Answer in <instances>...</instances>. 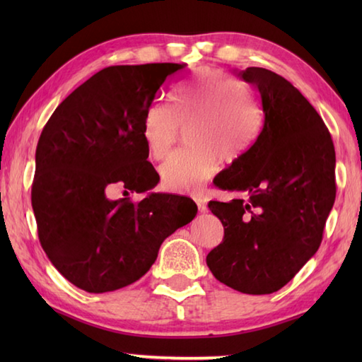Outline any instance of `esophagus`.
Instances as JSON below:
<instances>
[{"label":"esophagus","mask_w":362,"mask_h":362,"mask_svg":"<svg viewBox=\"0 0 362 362\" xmlns=\"http://www.w3.org/2000/svg\"><path fill=\"white\" fill-rule=\"evenodd\" d=\"M193 199H194L197 206H199V211L205 213V211H206V201H205V197H202V196H194Z\"/></svg>","instance_id":"34e87169"}]
</instances>
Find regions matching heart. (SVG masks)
I'll use <instances>...</instances> for the list:
<instances>
[{
	"label": "heart",
	"instance_id": "heart-1",
	"mask_svg": "<svg viewBox=\"0 0 362 362\" xmlns=\"http://www.w3.org/2000/svg\"><path fill=\"white\" fill-rule=\"evenodd\" d=\"M261 110L244 82L221 71H204L182 86L174 104L156 103L144 115L143 136L152 157H165L180 127L191 149L171 153L160 166L161 185L169 191L201 188L218 169V157L235 161L259 134Z\"/></svg>",
	"mask_w": 362,
	"mask_h": 362
}]
</instances>
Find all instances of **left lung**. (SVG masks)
<instances>
[{
	"label": "left lung",
	"instance_id": "8db88e82",
	"mask_svg": "<svg viewBox=\"0 0 362 362\" xmlns=\"http://www.w3.org/2000/svg\"><path fill=\"white\" fill-rule=\"evenodd\" d=\"M261 95L264 122L257 140L214 185L249 193L210 201L224 240L206 266L228 288L272 294L317 252L336 197L334 144L324 119L289 81L266 68L240 73Z\"/></svg>",
	"mask_w": 362,
	"mask_h": 362
}]
</instances>
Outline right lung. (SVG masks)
Returning <instances> with one entry per match:
<instances>
[{
	"label": "right lung",
	"mask_w": 362,
	"mask_h": 362,
	"mask_svg": "<svg viewBox=\"0 0 362 362\" xmlns=\"http://www.w3.org/2000/svg\"><path fill=\"white\" fill-rule=\"evenodd\" d=\"M185 64L115 65L91 76L46 122L35 151L30 201L52 266L87 292L132 284L156 263L169 235L197 213L188 197L151 193L107 199L115 183L135 193L157 185L143 121Z\"/></svg>",
	"instance_id": "add662e5"
}]
</instances>
